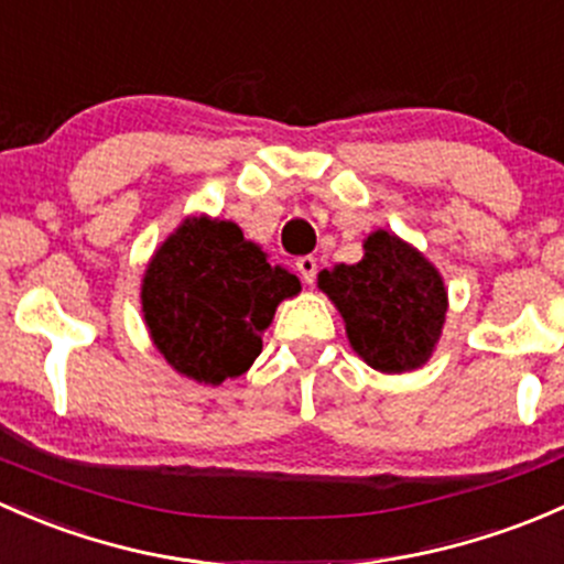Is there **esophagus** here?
Wrapping results in <instances>:
<instances>
[{"instance_id": "34e87169", "label": "esophagus", "mask_w": 564, "mask_h": 564, "mask_svg": "<svg viewBox=\"0 0 564 564\" xmlns=\"http://www.w3.org/2000/svg\"><path fill=\"white\" fill-rule=\"evenodd\" d=\"M295 269H299L301 280H304L306 284L315 282L317 276V258H312V254H304V258L295 260Z\"/></svg>"}]
</instances>
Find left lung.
Listing matches in <instances>:
<instances>
[{"mask_svg":"<svg viewBox=\"0 0 564 564\" xmlns=\"http://www.w3.org/2000/svg\"><path fill=\"white\" fill-rule=\"evenodd\" d=\"M328 293L347 325L352 350L371 369L402 375L432 356L448 310L443 276L421 252L388 230L364 241V260L323 271Z\"/></svg>","mask_w":564,"mask_h":564,"instance_id":"8db88e82","label":"left lung"}]
</instances>
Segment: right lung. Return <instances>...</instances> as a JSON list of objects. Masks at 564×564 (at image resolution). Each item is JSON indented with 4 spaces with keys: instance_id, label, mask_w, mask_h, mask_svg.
Instances as JSON below:
<instances>
[{
    "instance_id": "1",
    "label": "right lung",
    "mask_w": 564,
    "mask_h": 564,
    "mask_svg": "<svg viewBox=\"0 0 564 564\" xmlns=\"http://www.w3.org/2000/svg\"><path fill=\"white\" fill-rule=\"evenodd\" d=\"M299 290V280L271 265L239 225L193 217L156 249L141 301L165 361L219 386L252 367L276 304Z\"/></svg>"
}]
</instances>
